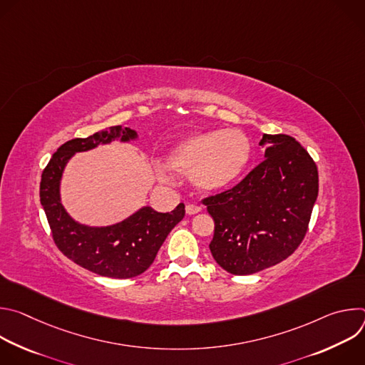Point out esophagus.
<instances>
[{
    "label": "esophagus",
    "mask_w": 365,
    "mask_h": 365,
    "mask_svg": "<svg viewBox=\"0 0 365 365\" xmlns=\"http://www.w3.org/2000/svg\"><path fill=\"white\" fill-rule=\"evenodd\" d=\"M202 211V207L197 205H186V214L187 215H195Z\"/></svg>",
    "instance_id": "obj_1"
}]
</instances>
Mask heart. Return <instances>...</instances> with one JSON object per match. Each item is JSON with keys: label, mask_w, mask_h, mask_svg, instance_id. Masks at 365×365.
Returning a JSON list of instances; mask_svg holds the SVG:
<instances>
[{"label": "heart", "mask_w": 365, "mask_h": 365, "mask_svg": "<svg viewBox=\"0 0 365 365\" xmlns=\"http://www.w3.org/2000/svg\"><path fill=\"white\" fill-rule=\"evenodd\" d=\"M251 158V141L241 130H206L186 135L168 154V166L178 175L189 176L200 190L215 192L234 183ZM162 180H169L158 169Z\"/></svg>", "instance_id": "b5f03b06"}]
</instances>
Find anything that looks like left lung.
Instances as JSON below:
<instances>
[{
  "instance_id": "8db88e82",
  "label": "left lung",
  "mask_w": 365,
  "mask_h": 365,
  "mask_svg": "<svg viewBox=\"0 0 365 365\" xmlns=\"http://www.w3.org/2000/svg\"><path fill=\"white\" fill-rule=\"evenodd\" d=\"M264 160L237 186L203 199L215 222L210 250L228 273L247 276L299 247L318 197V168L290 135L264 134Z\"/></svg>"
}]
</instances>
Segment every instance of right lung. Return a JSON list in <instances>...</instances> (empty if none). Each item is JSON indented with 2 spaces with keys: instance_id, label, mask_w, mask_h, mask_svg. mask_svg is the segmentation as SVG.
Instances as JSON below:
<instances>
[{
  "instance_id": "obj_1",
  "label": "right lung",
  "mask_w": 365,
  "mask_h": 365,
  "mask_svg": "<svg viewBox=\"0 0 365 365\" xmlns=\"http://www.w3.org/2000/svg\"><path fill=\"white\" fill-rule=\"evenodd\" d=\"M137 137L130 127L115 125L86 138L69 140L51 155L41 175L40 202L55 244L73 263L99 276L131 279L144 273L153 264L169 232L185 217L183 203L166 214L143 206L121 222L89 227L75 221L65 210L61 199V182L75 153L88 151L115 140L130 143Z\"/></svg>"
}]
</instances>
